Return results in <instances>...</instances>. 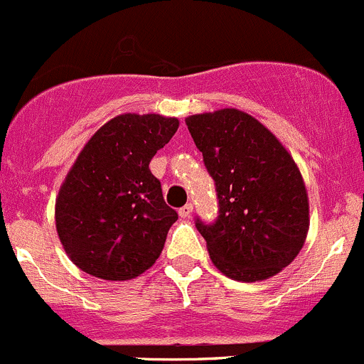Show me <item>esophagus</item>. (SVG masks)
I'll use <instances>...</instances> for the list:
<instances>
[{
	"label": "esophagus",
	"instance_id": "obj_1",
	"mask_svg": "<svg viewBox=\"0 0 364 364\" xmlns=\"http://www.w3.org/2000/svg\"><path fill=\"white\" fill-rule=\"evenodd\" d=\"M178 214H181V218H189V215L193 214V203L183 205L181 210H178Z\"/></svg>",
	"mask_w": 364,
	"mask_h": 364
}]
</instances>
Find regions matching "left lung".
<instances>
[{"label": "left lung", "instance_id": "left-lung-1", "mask_svg": "<svg viewBox=\"0 0 364 364\" xmlns=\"http://www.w3.org/2000/svg\"><path fill=\"white\" fill-rule=\"evenodd\" d=\"M186 125L218 193V218L198 232L215 267L237 282H262L299 255L309 205L297 164L267 127L226 107L193 114Z\"/></svg>", "mask_w": 364, "mask_h": 364}]
</instances>
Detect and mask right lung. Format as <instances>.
Here are the masks:
<instances>
[{
    "label": "right lung",
    "mask_w": 364,
    "mask_h": 364,
    "mask_svg": "<svg viewBox=\"0 0 364 364\" xmlns=\"http://www.w3.org/2000/svg\"><path fill=\"white\" fill-rule=\"evenodd\" d=\"M177 129V118L120 114L81 150L55 212L61 244L81 271L125 282L156 264L178 214L149 164Z\"/></svg>",
    "instance_id": "right-lung-1"
}]
</instances>
